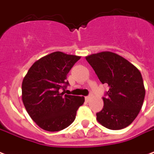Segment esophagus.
I'll use <instances>...</instances> for the list:
<instances>
[{
	"mask_svg": "<svg viewBox=\"0 0 154 154\" xmlns=\"http://www.w3.org/2000/svg\"><path fill=\"white\" fill-rule=\"evenodd\" d=\"M85 101H87V102H89V101H90V98H91V96H87L85 97Z\"/></svg>",
	"mask_w": 154,
	"mask_h": 154,
	"instance_id": "esophagus-1",
	"label": "esophagus"
}]
</instances>
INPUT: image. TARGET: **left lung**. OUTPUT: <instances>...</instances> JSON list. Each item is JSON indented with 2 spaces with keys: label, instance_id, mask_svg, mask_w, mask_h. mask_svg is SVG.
<instances>
[{
  "label": "left lung",
  "instance_id": "left-lung-1",
  "mask_svg": "<svg viewBox=\"0 0 154 154\" xmlns=\"http://www.w3.org/2000/svg\"><path fill=\"white\" fill-rule=\"evenodd\" d=\"M102 84L109 86L104 106L97 113V120L112 130L124 129L138 115L143 105L146 90L140 71L129 60L112 52L87 56Z\"/></svg>",
  "mask_w": 154,
  "mask_h": 154
}]
</instances>
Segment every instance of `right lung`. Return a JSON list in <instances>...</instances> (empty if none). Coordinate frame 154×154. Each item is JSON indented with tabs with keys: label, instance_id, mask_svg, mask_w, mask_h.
<instances>
[{
	"label": "right lung",
	"instance_id": "right-lung-1",
	"mask_svg": "<svg viewBox=\"0 0 154 154\" xmlns=\"http://www.w3.org/2000/svg\"><path fill=\"white\" fill-rule=\"evenodd\" d=\"M81 57L54 52L37 60L22 82V101L36 124L49 132L60 131L72 124L84 97L65 94L67 74Z\"/></svg>",
	"mask_w": 154,
	"mask_h": 154
}]
</instances>
